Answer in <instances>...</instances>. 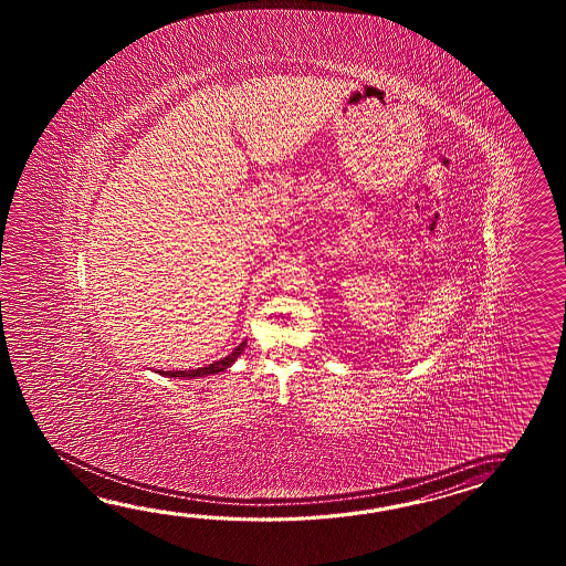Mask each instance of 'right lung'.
<instances>
[{"label":"right lung","instance_id":"right-lung-1","mask_svg":"<svg viewBox=\"0 0 566 566\" xmlns=\"http://www.w3.org/2000/svg\"><path fill=\"white\" fill-rule=\"evenodd\" d=\"M244 344L247 342H242L239 348H234L232 354H229L227 358H222V360L212 361V364H208L205 368H196V370H168V373H161L164 376H169V378H198V376H208V374H217L222 373V370H227L229 366H232V361L237 360L239 356L242 354V349H244Z\"/></svg>","mask_w":566,"mask_h":566}]
</instances>
